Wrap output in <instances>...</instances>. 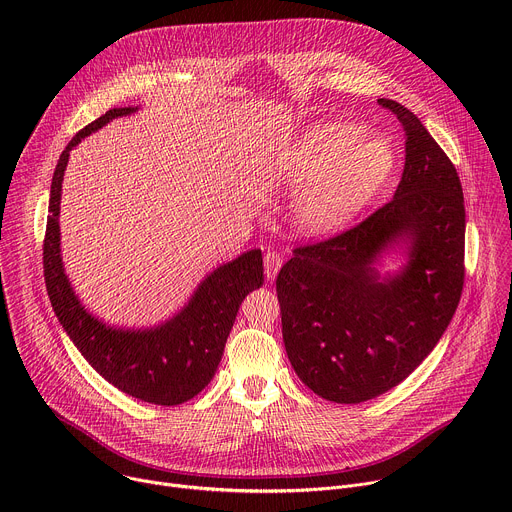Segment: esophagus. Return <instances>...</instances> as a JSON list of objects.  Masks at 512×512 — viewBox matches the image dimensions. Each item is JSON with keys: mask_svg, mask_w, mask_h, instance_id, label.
Returning <instances> with one entry per match:
<instances>
[{"mask_svg": "<svg viewBox=\"0 0 512 512\" xmlns=\"http://www.w3.org/2000/svg\"><path fill=\"white\" fill-rule=\"evenodd\" d=\"M281 261H283V257L279 253H275V251L265 253V275H267V279H275L277 271L281 269Z\"/></svg>", "mask_w": 512, "mask_h": 512, "instance_id": "esophagus-1", "label": "esophagus"}]
</instances>
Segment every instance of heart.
<instances>
[{"instance_id": "b5f03b06", "label": "heart", "mask_w": 512, "mask_h": 512, "mask_svg": "<svg viewBox=\"0 0 512 512\" xmlns=\"http://www.w3.org/2000/svg\"><path fill=\"white\" fill-rule=\"evenodd\" d=\"M391 170L385 139L362 135L352 123L318 121L283 150L275 180L285 190L308 185L296 204L298 223L310 235H330L375 198Z\"/></svg>"}]
</instances>
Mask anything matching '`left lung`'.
Returning a JSON list of instances; mask_svg holds the SVG:
<instances>
[{
	"label": "left lung",
	"instance_id": "obj_1",
	"mask_svg": "<svg viewBox=\"0 0 512 512\" xmlns=\"http://www.w3.org/2000/svg\"><path fill=\"white\" fill-rule=\"evenodd\" d=\"M405 133L391 202L354 229L298 247L275 289L291 369L326 401L362 403L407 379L444 336L464 285L458 172L423 123L379 99ZM402 263L387 272V258Z\"/></svg>",
	"mask_w": 512,
	"mask_h": 512
}]
</instances>
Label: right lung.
<instances>
[{
  "mask_svg": "<svg viewBox=\"0 0 512 512\" xmlns=\"http://www.w3.org/2000/svg\"><path fill=\"white\" fill-rule=\"evenodd\" d=\"M137 107L109 109L70 139L56 164L44 239V279L58 322L91 367L119 391L154 405H180L214 377L237 312L263 285L261 249H251L212 269L188 302L168 320L145 326H113L85 308L72 287L60 249V198L70 150L109 121Z\"/></svg>",
  "mask_w": 512,
  "mask_h": 512,
  "instance_id": "add662e5",
  "label": "right lung"
}]
</instances>
